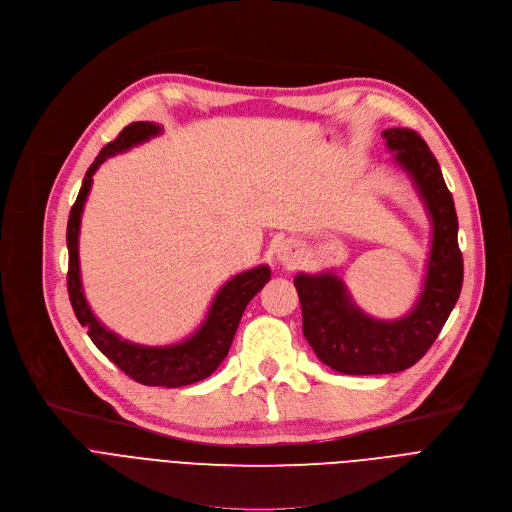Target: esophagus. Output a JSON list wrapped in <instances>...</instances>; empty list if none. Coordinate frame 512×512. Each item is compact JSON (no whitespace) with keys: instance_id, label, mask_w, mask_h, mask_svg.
I'll return each mask as SVG.
<instances>
[{"instance_id":"esophagus-1","label":"esophagus","mask_w":512,"mask_h":512,"mask_svg":"<svg viewBox=\"0 0 512 512\" xmlns=\"http://www.w3.org/2000/svg\"><path fill=\"white\" fill-rule=\"evenodd\" d=\"M299 254H301L299 246H297L295 242H291V240L283 242V244L279 246V250H277V258H279L283 264H295V260L299 258Z\"/></svg>"}]
</instances>
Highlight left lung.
<instances>
[{
	"label": "left lung",
	"mask_w": 512,
	"mask_h": 512,
	"mask_svg": "<svg viewBox=\"0 0 512 512\" xmlns=\"http://www.w3.org/2000/svg\"><path fill=\"white\" fill-rule=\"evenodd\" d=\"M383 139L393 162L418 188L432 221V242L422 293L400 320L367 316L334 272L295 277L303 336L324 365L344 375L400 373L418 363L443 330L463 285L455 203L437 157L412 129H387Z\"/></svg>",
	"instance_id": "obj_1"
}]
</instances>
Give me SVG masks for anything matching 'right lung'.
I'll return each instance as SVG.
<instances>
[{"mask_svg": "<svg viewBox=\"0 0 512 512\" xmlns=\"http://www.w3.org/2000/svg\"><path fill=\"white\" fill-rule=\"evenodd\" d=\"M162 127L155 123H131L125 127L119 137L110 141L88 168L86 178L82 182L80 194L71 207L67 221V250H69V270H67V291L69 301L75 311V318L84 328H88V336L96 344V348L106 355L125 375L143 385H162V387H182L209 377L221 361L227 357L229 346L233 342L235 330L240 326L246 305L252 297L268 283L270 268L260 264L252 270L240 272L231 277L215 295L209 313L201 328H196L192 336L178 344L170 346H141L116 336L108 328H104L92 313L80 277V223L82 211L92 188V176L100 168L106 157L114 153H123L147 139L160 135Z\"/></svg>", "mask_w": 512, "mask_h": 512, "instance_id": "add662e5", "label": "right lung"}]
</instances>
